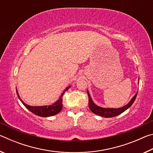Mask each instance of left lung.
Returning a JSON list of instances; mask_svg holds the SVG:
<instances>
[{"label": "left lung", "mask_w": 153, "mask_h": 153, "mask_svg": "<svg viewBox=\"0 0 153 153\" xmlns=\"http://www.w3.org/2000/svg\"><path fill=\"white\" fill-rule=\"evenodd\" d=\"M138 83H139V79H138ZM87 93L88 95V105H89V108L90 111L94 113V114H97L98 115L101 116V117H115V116L120 115L122 113H123L124 111H126L128 108L131 107V105L135 100L137 94L134 96L133 98H131L128 104L126 105L123 106L122 107L120 108H103V107H100L99 106H97L96 104H94V102H93V100L92 99L91 97H90V94H89V92L87 90Z\"/></svg>", "instance_id": "8db88e82"}]
</instances>
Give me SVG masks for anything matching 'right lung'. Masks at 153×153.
I'll return each mask as SVG.
<instances>
[{
  "label": "right lung",
  "instance_id": "obj_1",
  "mask_svg": "<svg viewBox=\"0 0 153 153\" xmlns=\"http://www.w3.org/2000/svg\"><path fill=\"white\" fill-rule=\"evenodd\" d=\"M71 86L67 87L64 90V91L62 93L61 97H59V100L55 102L54 104L52 105H46V106H30L23 101V100L21 99L19 95V93L17 92V90L16 88V92L17 94V97L19 98V99L21 100V102L23 103L25 107H26L28 110L30 111L31 112L34 113L35 115L40 116V117H50V116L55 115L56 114L59 113L60 111L62 110V108H63V96L65 94L67 90H68Z\"/></svg>",
  "mask_w": 153,
  "mask_h": 153
}]
</instances>
